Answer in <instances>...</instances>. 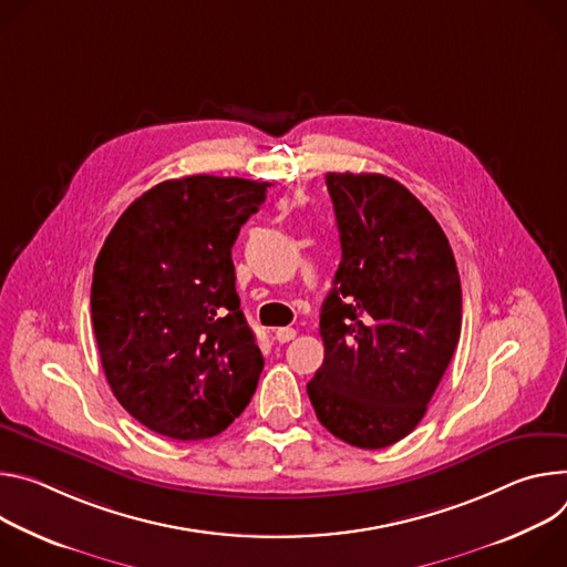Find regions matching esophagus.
<instances>
[{
  "mask_svg": "<svg viewBox=\"0 0 567 567\" xmlns=\"http://www.w3.org/2000/svg\"><path fill=\"white\" fill-rule=\"evenodd\" d=\"M295 336H297V331H295V329H290V327H281V329H277V331H275V340H277V342H281V344H286V342L295 340Z\"/></svg>",
  "mask_w": 567,
  "mask_h": 567,
  "instance_id": "esophagus-1",
  "label": "esophagus"
}]
</instances>
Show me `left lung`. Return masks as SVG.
I'll return each instance as SVG.
<instances>
[{
    "label": "left lung",
    "mask_w": 567,
    "mask_h": 567,
    "mask_svg": "<svg viewBox=\"0 0 567 567\" xmlns=\"http://www.w3.org/2000/svg\"><path fill=\"white\" fill-rule=\"evenodd\" d=\"M342 261L324 299V362L306 385L320 423L355 449H388L423 419L462 333L451 243L381 173H327Z\"/></svg>",
    "instance_id": "obj_1"
}]
</instances>
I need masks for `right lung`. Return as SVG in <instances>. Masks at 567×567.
<instances>
[{
	"instance_id": "1",
	"label": "right lung",
	"mask_w": 567,
	"mask_h": 567,
	"mask_svg": "<svg viewBox=\"0 0 567 567\" xmlns=\"http://www.w3.org/2000/svg\"><path fill=\"white\" fill-rule=\"evenodd\" d=\"M268 186L216 175L159 182L99 251L90 306L105 379L157 434L216 436L257 390L264 355L240 310L231 245Z\"/></svg>"
}]
</instances>
